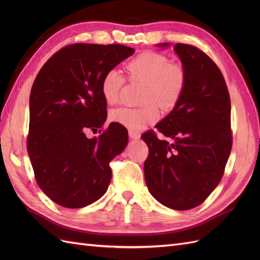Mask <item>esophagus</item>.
Listing matches in <instances>:
<instances>
[{
    "label": "esophagus",
    "mask_w": 260,
    "mask_h": 260,
    "mask_svg": "<svg viewBox=\"0 0 260 260\" xmlns=\"http://www.w3.org/2000/svg\"><path fill=\"white\" fill-rule=\"evenodd\" d=\"M141 135L139 132H136V131H132V130H129V138L132 139V140H138L140 139Z\"/></svg>",
    "instance_id": "34e87169"
}]
</instances>
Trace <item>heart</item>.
I'll return each instance as SVG.
<instances>
[{
    "instance_id": "heart-1",
    "label": "heart",
    "mask_w": 260,
    "mask_h": 260,
    "mask_svg": "<svg viewBox=\"0 0 260 260\" xmlns=\"http://www.w3.org/2000/svg\"><path fill=\"white\" fill-rule=\"evenodd\" d=\"M129 80L143 82L142 103L139 108L121 107L111 113V119L133 131H140L160 118L156 104L165 111L174 108L182 96L186 84L184 67L172 62L166 55L146 51L132 58L124 66ZM124 84L123 76L109 69L101 80V93L108 104H115Z\"/></svg>"
}]
</instances>
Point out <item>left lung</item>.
Here are the masks:
<instances>
[{
    "mask_svg": "<svg viewBox=\"0 0 260 260\" xmlns=\"http://www.w3.org/2000/svg\"><path fill=\"white\" fill-rule=\"evenodd\" d=\"M174 50L185 69V89L155 125L172 142L159 140L153 130L142 136L149 151L144 176L149 193L164 206L187 210L201 205L223 176L232 148L231 101L224 78L208 55L183 43Z\"/></svg>",
    "mask_w": 260,
    "mask_h": 260,
    "instance_id": "1",
    "label": "left lung"
}]
</instances>
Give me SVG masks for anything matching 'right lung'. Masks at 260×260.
<instances>
[{"instance_id": "right-lung-1", "label": "right lung", "mask_w": 260, "mask_h": 260, "mask_svg": "<svg viewBox=\"0 0 260 260\" xmlns=\"http://www.w3.org/2000/svg\"><path fill=\"white\" fill-rule=\"evenodd\" d=\"M133 53L121 44L75 43L55 53L36 77L27 149L38 185L62 207H85L107 191L109 162L127 146L128 131L112 122L99 138L85 132L106 120L102 78Z\"/></svg>"}]
</instances>
